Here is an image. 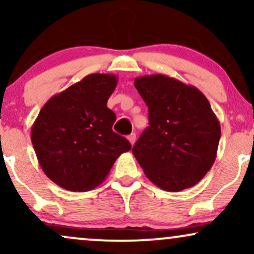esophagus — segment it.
Wrapping results in <instances>:
<instances>
[{
	"mask_svg": "<svg viewBox=\"0 0 254 254\" xmlns=\"http://www.w3.org/2000/svg\"><path fill=\"white\" fill-rule=\"evenodd\" d=\"M127 139H129V142L131 143V145L135 144V142H136V133H131V135L127 136Z\"/></svg>",
	"mask_w": 254,
	"mask_h": 254,
	"instance_id": "obj_1",
	"label": "esophagus"
}]
</instances>
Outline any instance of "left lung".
<instances>
[{
    "mask_svg": "<svg viewBox=\"0 0 254 254\" xmlns=\"http://www.w3.org/2000/svg\"><path fill=\"white\" fill-rule=\"evenodd\" d=\"M149 110V127L132 148L151 183L165 191L192 188L216 159L220 122L196 87L162 74L133 81Z\"/></svg>",
    "mask_w": 254,
    "mask_h": 254,
    "instance_id": "8db88e82",
    "label": "left lung"
}]
</instances>
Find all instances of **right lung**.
Returning <instances> with one entry per match:
<instances>
[{"label":"right lung","mask_w":254,"mask_h":254,"mask_svg":"<svg viewBox=\"0 0 254 254\" xmlns=\"http://www.w3.org/2000/svg\"><path fill=\"white\" fill-rule=\"evenodd\" d=\"M112 74H90L54 95L32 125L31 139L44 173L69 191L103 183L130 142L112 130L107 100L117 86Z\"/></svg>","instance_id":"1"}]
</instances>
